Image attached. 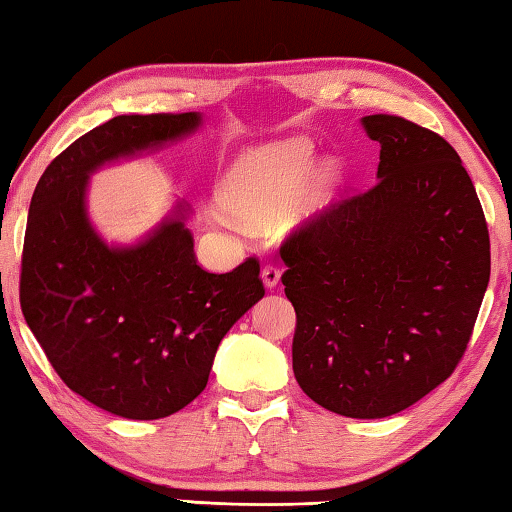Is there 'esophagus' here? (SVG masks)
<instances>
[{
	"mask_svg": "<svg viewBox=\"0 0 512 512\" xmlns=\"http://www.w3.org/2000/svg\"><path fill=\"white\" fill-rule=\"evenodd\" d=\"M263 283L267 289H274L278 285V281H281V269L274 267V265H265L263 267Z\"/></svg>",
	"mask_w": 512,
	"mask_h": 512,
	"instance_id": "esophagus-1",
	"label": "esophagus"
}]
</instances>
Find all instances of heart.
<instances>
[{"mask_svg":"<svg viewBox=\"0 0 512 512\" xmlns=\"http://www.w3.org/2000/svg\"><path fill=\"white\" fill-rule=\"evenodd\" d=\"M314 147L303 138L260 144L234 160L220 185V200L231 216L247 225H265L287 218L303 223L330 202L339 180L334 162H325L304 189Z\"/></svg>","mask_w":512,"mask_h":512,"instance_id":"heart-1","label":"heart"}]
</instances>
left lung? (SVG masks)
<instances>
[{
  "label": "left lung",
  "instance_id": "obj_1",
  "mask_svg": "<svg viewBox=\"0 0 512 512\" xmlns=\"http://www.w3.org/2000/svg\"><path fill=\"white\" fill-rule=\"evenodd\" d=\"M361 124L381 144L379 180L285 240L283 285L303 392L343 417L383 419L457 368L488 287L490 240L446 140L399 115Z\"/></svg>",
  "mask_w": 512,
  "mask_h": 512
}]
</instances>
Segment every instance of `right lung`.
Returning <instances> with one entry per match:
<instances>
[{
	"mask_svg": "<svg viewBox=\"0 0 512 512\" xmlns=\"http://www.w3.org/2000/svg\"><path fill=\"white\" fill-rule=\"evenodd\" d=\"M200 113L118 115L42 173L28 209L19 303L69 388L115 417L162 419L205 390L223 336L265 296L260 265L196 263L176 202L136 245L104 243L86 211L91 173L196 133Z\"/></svg>",
	"mask_w": 512,
	"mask_h": 512,
	"instance_id": "add662e5",
	"label": "right lung"
}]
</instances>
